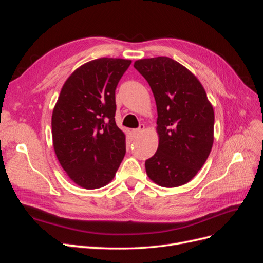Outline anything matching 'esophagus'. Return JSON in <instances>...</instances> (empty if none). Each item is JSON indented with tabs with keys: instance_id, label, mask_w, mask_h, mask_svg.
Wrapping results in <instances>:
<instances>
[{
	"instance_id": "esophagus-1",
	"label": "esophagus",
	"mask_w": 263,
	"mask_h": 263,
	"mask_svg": "<svg viewBox=\"0 0 263 263\" xmlns=\"http://www.w3.org/2000/svg\"><path fill=\"white\" fill-rule=\"evenodd\" d=\"M144 129H145V125H144V124H140L138 128L134 129V130H133V133H134L135 135H138V134H140L141 132H144Z\"/></svg>"
}]
</instances>
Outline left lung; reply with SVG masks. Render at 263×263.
<instances>
[{"label": "left lung", "mask_w": 263, "mask_h": 263, "mask_svg": "<svg viewBox=\"0 0 263 263\" xmlns=\"http://www.w3.org/2000/svg\"><path fill=\"white\" fill-rule=\"evenodd\" d=\"M134 67L150 85L158 112L159 146L145 162L148 177L164 187L185 184L212 150L213 106L196 77L173 59H140Z\"/></svg>", "instance_id": "obj_1"}]
</instances>
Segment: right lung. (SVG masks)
I'll return each mask as SVG.
<instances>
[{"label": "right lung", "mask_w": 263, "mask_h": 263, "mask_svg": "<svg viewBox=\"0 0 263 263\" xmlns=\"http://www.w3.org/2000/svg\"><path fill=\"white\" fill-rule=\"evenodd\" d=\"M132 61L100 58L84 63L63 84L52 118L55 156L70 179L87 190L106 185L126 154L115 123V90Z\"/></svg>", "instance_id": "1"}]
</instances>
